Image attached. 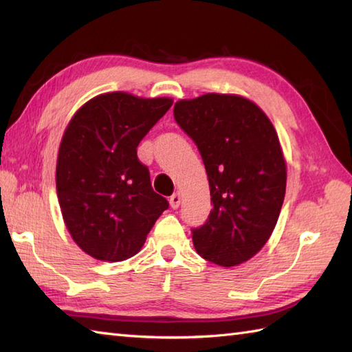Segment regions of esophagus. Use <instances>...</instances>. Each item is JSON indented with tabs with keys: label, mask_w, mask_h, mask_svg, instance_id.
<instances>
[{
	"label": "esophagus",
	"mask_w": 352,
	"mask_h": 352,
	"mask_svg": "<svg viewBox=\"0 0 352 352\" xmlns=\"http://www.w3.org/2000/svg\"><path fill=\"white\" fill-rule=\"evenodd\" d=\"M169 203H170V207L172 208H178L180 207V203H182V193L180 192H175L174 195H172L169 198Z\"/></svg>",
	"instance_id": "1"
}]
</instances>
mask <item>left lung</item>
<instances>
[{
	"instance_id": "8db88e82",
	"label": "left lung",
	"mask_w": 352,
	"mask_h": 352,
	"mask_svg": "<svg viewBox=\"0 0 352 352\" xmlns=\"http://www.w3.org/2000/svg\"><path fill=\"white\" fill-rule=\"evenodd\" d=\"M174 118L203 157L213 210L192 228L201 257L223 267L263 248L286 193V162L274 125L237 95L206 94L175 102Z\"/></svg>"
}]
</instances>
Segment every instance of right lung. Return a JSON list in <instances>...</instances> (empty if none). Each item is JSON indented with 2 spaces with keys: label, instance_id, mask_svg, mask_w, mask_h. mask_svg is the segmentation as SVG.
Returning a JSON list of instances; mask_svg holds the SVG:
<instances>
[{
  "label": "right lung",
  "instance_id": "add662e5",
  "mask_svg": "<svg viewBox=\"0 0 352 352\" xmlns=\"http://www.w3.org/2000/svg\"><path fill=\"white\" fill-rule=\"evenodd\" d=\"M170 106V98L102 94L66 126L56 169L58 204L74 242L94 258L133 257L169 207L153 190L138 145Z\"/></svg>",
  "mask_w": 352,
  "mask_h": 352
}]
</instances>
